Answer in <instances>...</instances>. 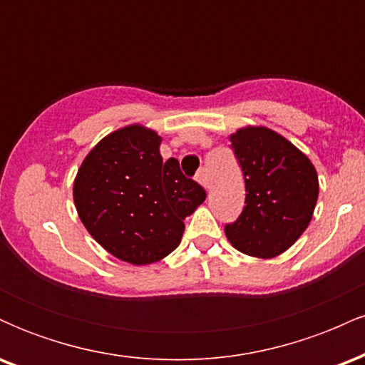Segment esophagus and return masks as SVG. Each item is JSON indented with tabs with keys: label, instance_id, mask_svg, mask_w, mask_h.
<instances>
[{
	"label": "esophagus",
	"instance_id": "1",
	"mask_svg": "<svg viewBox=\"0 0 365 365\" xmlns=\"http://www.w3.org/2000/svg\"><path fill=\"white\" fill-rule=\"evenodd\" d=\"M195 180H197V182L200 183V185H202L204 188H206V190H209V188H211V182H209L207 171L204 170V168H200L199 171H197V175H195Z\"/></svg>",
	"mask_w": 365,
	"mask_h": 365
}]
</instances>
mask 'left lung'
<instances>
[{"label": "left lung", "mask_w": 365, "mask_h": 365, "mask_svg": "<svg viewBox=\"0 0 365 365\" xmlns=\"http://www.w3.org/2000/svg\"><path fill=\"white\" fill-rule=\"evenodd\" d=\"M245 180V206L225 225L230 244L254 257L284 252L305 232L319 183L312 163L282 135L247 127L230 137Z\"/></svg>", "instance_id": "8db88e82"}]
</instances>
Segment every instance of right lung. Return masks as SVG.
Segmentation results:
<instances>
[{
    "label": "right lung",
    "instance_id": "add662e5",
    "mask_svg": "<svg viewBox=\"0 0 365 365\" xmlns=\"http://www.w3.org/2000/svg\"><path fill=\"white\" fill-rule=\"evenodd\" d=\"M161 137L132 125L99 142L83 159L73 200L87 232L121 261L150 264L182 240L183 220L206 199L175 158L163 163Z\"/></svg>",
    "mask_w": 365,
    "mask_h": 365
}]
</instances>
